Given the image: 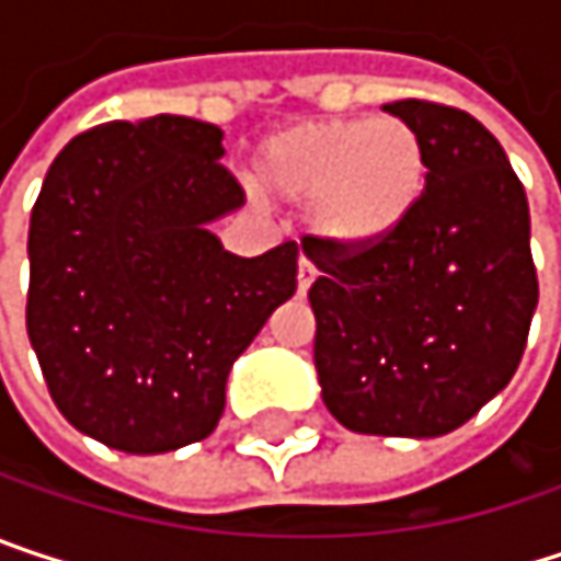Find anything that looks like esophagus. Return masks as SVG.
I'll return each mask as SVG.
<instances>
[{
	"instance_id": "34e87169",
	"label": "esophagus",
	"mask_w": 561,
	"mask_h": 561,
	"mask_svg": "<svg viewBox=\"0 0 561 561\" xmlns=\"http://www.w3.org/2000/svg\"><path fill=\"white\" fill-rule=\"evenodd\" d=\"M314 276H318V273H314L311 260H305V256H301V260H298V295H305V291L311 288Z\"/></svg>"
}]
</instances>
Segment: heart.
<instances>
[{
	"instance_id": "b5f03b06",
	"label": "heart",
	"mask_w": 561,
	"mask_h": 561,
	"mask_svg": "<svg viewBox=\"0 0 561 561\" xmlns=\"http://www.w3.org/2000/svg\"><path fill=\"white\" fill-rule=\"evenodd\" d=\"M425 174L422 136L399 116L295 123L256 152L263 191L308 204L314 237L347 253L374 250L405 227Z\"/></svg>"
}]
</instances>
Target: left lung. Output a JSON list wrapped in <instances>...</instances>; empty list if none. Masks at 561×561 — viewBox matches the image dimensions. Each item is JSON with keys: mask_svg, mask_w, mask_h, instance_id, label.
<instances>
[{"mask_svg": "<svg viewBox=\"0 0 561 561\" xmlns=\"http://www.w3.org/2000/svg\"><path fill=\"white\" fill-rule=\"evenodd\" d=\"M425 146V191L387 243L347 253L308 237L318 266L314 370L351 432L438 438L519 367L539 282L529 204L501 142L465 110L396 100Z\"/></svg>", "mask_w": 561, "mask_h": 561, "instance_id": "left-lung-1", "label": "left lung"}]
</instances>
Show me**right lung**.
<instances>
[{"instance_id":"obj_1","label":"right lung","mask_w":561,"mask_h":561,"mask_svg":"<svg viewBox=\"0 0 561 561\" xmlns=\"http://www.w3.org/2000/svg\"><path fill=\"white\" fill-rule=\"evenodd\" d=\"M224 133L191 116L70 139L28 227V341L83 435L162 455L207 438L233 360L295 295L298 247L243 260L210 224L243 207Z\"/></svg>"}]
</instances>
